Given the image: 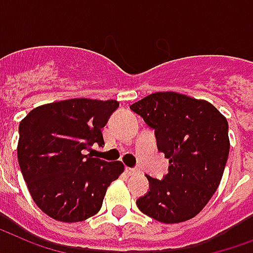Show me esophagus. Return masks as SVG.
<instances>
[{
  "label": "esophagus",
  "instance_id": "esophagus-1",
  "mask_svg": "<svg viewBox=\"0 0 253 253\" xmlns=\"http://www.w3.org/2000/svg\"><path fill=\"white\" fill-rule=\"evenodd\" d=\"M140 170L137 169V168H126V173L128 174H136L138 173Z\"/></svg>",
  "mask_w": 253,
  "mask_h": 253
}]
</instances>
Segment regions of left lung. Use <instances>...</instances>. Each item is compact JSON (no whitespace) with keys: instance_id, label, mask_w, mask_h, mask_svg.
I'll list each match as a JSON object with an SVG mask.
<instances>
[{"instance_id":"left-lung-1","label":"left lung","mask_w":253,"mask_h":253,"mask_svg":"<svg viewBox=\"0 0 253 253\" xmlns=\"http://www.w3.org/2000/svg\"><path fill=\"white\" fill-rule=\"evenodd\" d=\"M155 129L157 149L169 159L168 173L148 176L138 210L165 224L195 217L213 196L229 153L227 119L212 104L174 92L152 93L130 105Z\"/></svg>"}]
</instances>
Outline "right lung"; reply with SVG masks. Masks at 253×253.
Listing matches in <instances>:
<instances>
[{"label": "right lung", "instance_id": "add662e5", "mask_svg": "<svg viewBox=\"0 0 253 253\" xmlns=\"http://www.w3.org/2000/svg\"><path fill=\"white\" fill-rule=\"evenodd\" d=\"M116 100L72 98L41 105L20 123L18 164L32 199L52 219L77 223L101 210L106 188L123 173L121 161L85 155L104 145L102 128Z\"/></svg>", "mask_w": 253, "mask_h": 253}]
</instances>
